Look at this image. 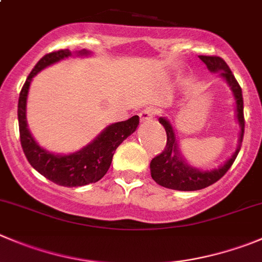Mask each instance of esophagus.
Listing matches in <instances>:
<instances>
[{"label":"esophagus","instance_id":"esophagus-1","mask_svg":"<svg viewBox=\"0 0 262 262\" xmlns=\"http://www.w3.org/2000/svg\"><path fill=\"white\" fill-rule=\"evenodd\" d=\"M139 116H140L141 122H149L150 119H153L154 117H156V111H154V109H150V108L144 109V111L141 112Z\"/></svg>","mask_w":262,"mask_h":262}]
</instances>
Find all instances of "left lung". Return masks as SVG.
<instances>
[{
  "label": "left lung",
  "instance_id": "obj_1",
  "mask_svg": "<svg viewBox=\"0 0 262 262\" xmlns=\"http://www.w3.org/2000/svg\"><path fill=\"white\" fill-rule=\"evenodd\" d=\"M199 59L203 61L211 72H220L221 77L226 79L234 94L236 104V117H238L239 126H241V139H239V146L233 154L230 159L224 166L217 170L212 171H199L186 164L180 157L178 149V141H176L175 133L171 123L166 118H159V123L164 127L167 134V143L163 151L158 156L154 157L150 162L151 178L164 188L173 189V190L191 191L204 189L212 185L216 181L220 180L224 175L229 171L231 164L235 161L239 150H241L242 141H243V134H245V114H243V96H242V89L234 74L231 73L230 68L220 56H207V55H199Z\"/></svg>",
  "mask_w": 262,
  "mask_h": 262
}]
</instances>
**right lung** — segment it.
<instances>
[{"label":"right lung","mask_w":262,"mask_h":262,"mask_svg":"<svg viewBox=\"0 0 262 262\" xmlns=\"http://www.w3.org/2000/svg\"><path fill=\"white\" fill-rule=\"evenodd\" d=\"M78 54L87 55L89 51L82 50ZM71 55L68 49L58 50V51H52L45 55L29 73L20 91L19 103H17L20 144L27 159L34 170L38 171L42 176L49 179L52 183L67 186V188L83 186L100 180L108 172L116 149L124 139L135 133L136 127L139 126V121H140L139 116H134L127 121L111 124L91 144L84 146L82 150L69 154V156H56L42 149L33 140L27 127L26 106L29 86H31L32 78L39 71L61 59L68 58Z\"/></svg>","instance_id":"add662e5"}]
</instances>
